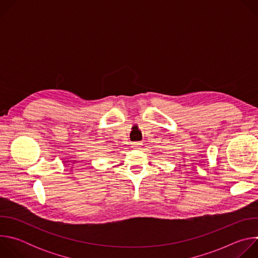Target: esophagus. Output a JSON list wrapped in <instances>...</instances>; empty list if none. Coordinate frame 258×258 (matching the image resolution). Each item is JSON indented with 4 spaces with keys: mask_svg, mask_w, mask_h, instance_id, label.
Here are the masks:
<instances>
[{
    "mask_svg": "<svg viewBox=\"0 0 258 258\" xmlns=\"http://www.w3.org/2000/svg\"><path fill=\"white\" fill-rule=\"evenodd\" d=\"M142 145H143V143H142V142H136V143H134V144H133V147H135V148L139 149V148H141Z\"/></svg>",
    "mask_w": 258,
    "mask_h": 258,
    "instance_id": "34e87169",
    "label": "esophagus"
}]
</instances>
